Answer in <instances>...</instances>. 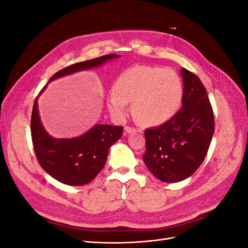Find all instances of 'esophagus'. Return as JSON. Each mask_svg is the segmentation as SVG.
Segmentation results:
<instances>
[{
	"mask_svg": "<svg viewBox=\"0 0 248 248\" xmlns=\"http://www.w3.org/2000/svg\"><path fill=\"white\" fill-rule=\"evenodd\" d=\"M124 131H125V134H128V133H132V132H137L139 130H137L134 127H131V126H125Z\"/></svg>",
	"mask_w": 248,
	"mask_h": 248,
	"instance_id": "obj_1",
	"label": "esophagus"
}]
</instances>
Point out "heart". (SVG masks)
<instances>
[{"instance_id": "1", "label": "heart", "mask_w": 248, "mask_h": 248, "mask_svg": "<svg viewBox=\"0 0 248 248\" xmlns=\"http://www.w3.org/2000/svg\"><path fill=\"white\" fill-rule=\"evenodd\" d=\"M108 96V106L118 119L128 114V102L145 125H160L174 117L183 99V82L179 74L169 67L136 65L120 74Z\"/></svg>"}]
</instances>
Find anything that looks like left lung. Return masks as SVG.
<instances>
[{
  "label": "left lung",
  "mask_w": 248,
  "mask_h": 248,
  "mask_svg": "<svg viewBox=\"0 0 248 248\" xmlns=\"http://www.w3.org/2000/svg\"><path fill=\"white\" fill-rule=\"evenodd\" d=\"M182 108L168 122L145 130L142 156L150 171L163 182L190 177L204 161L214 133V115L198 76L183 68Z\"/></svg>",
  "instance_id": "obj_1"
}]
</instances>
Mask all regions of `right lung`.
<instances>
[{"label": "right lung", "instance_id": "right-lung-1", "mask_svg": "<svg viewBox=\"0 0 248 248\" xmlns=\"http://www.w3.org/2000/svg\"><path fill=\"white\" fill-rule=\"evenodd\" d=\"M118 57L120 56L110 54L72 64L56 72L49 81L73 72L93 68ZM37 98L38 97H36L32 110L31 136L37 160L41 168L63 184L78 186L90 183L106 166L108 149L121 139L123 127L95 125L78 138L54 139L41 124Z\"/></svg>", "mask_w": 248, "mask_h": 248}]
</instances>
